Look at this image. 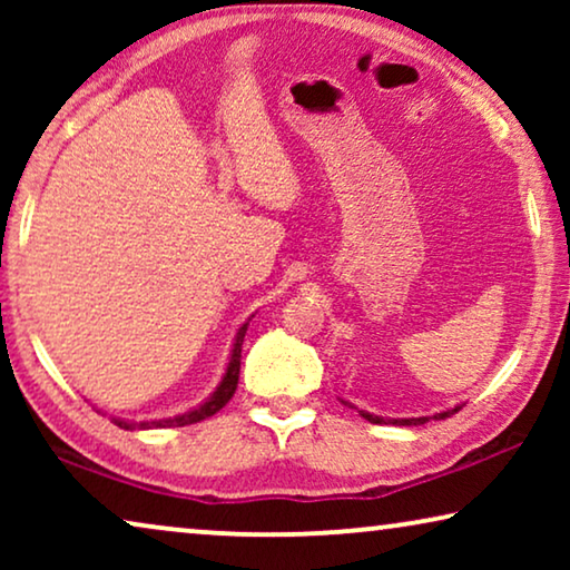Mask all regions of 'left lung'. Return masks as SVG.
Segmentation results:
<instances>
[{
  "mask_svg": "<svg viewBox=\"0 0 570 570\" xmlns=\"http://www.w3.org/2000/svg\"><path fill=\"white\" fill-rule=\"evenodd\" d=\"M350 407H353V404H350ZM459 410H462V404H456V407H451L446 412H439V415H433V417H439V420L451 417ZM357 412H361V415L368 420V423H376V425H381V423H394V425H423V423H428V417H396V420H386V417H381V415H371V412H365V410H357Z\"/></svg>",
  "mask_w": 570,
  "mask_h": 570,
  "instance_id": "obj_1",
  "label": "left lung"
}]
</instances>
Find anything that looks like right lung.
<instances>
[{"mask_svg": "<svg viewBox=\"0 0 570 570\" xmlns=\"http://www.w3.org/2000/svg\"><path fill=\"white\" fill-rule=\"evenodd\" d=\"M246 330H248V324H244L236 332V342H233V353H230L228 371H225L220 386L215 389L213 396H209L207 402H202L199 407L184 412V415L166 417V420H150V423H139V425L137 423H129V420H119V417H114V423L119 425V428H124V431H135V428H178V425H191V423H199V420H205V417H213L215 412L223 410L225 404L230 402V396L236 394L238 373H240V345H244Z\"/></svg>", "mask_w": 570, "mask_h": 570, "instance_id": "1", "label": "right lung"}]
</instances>
